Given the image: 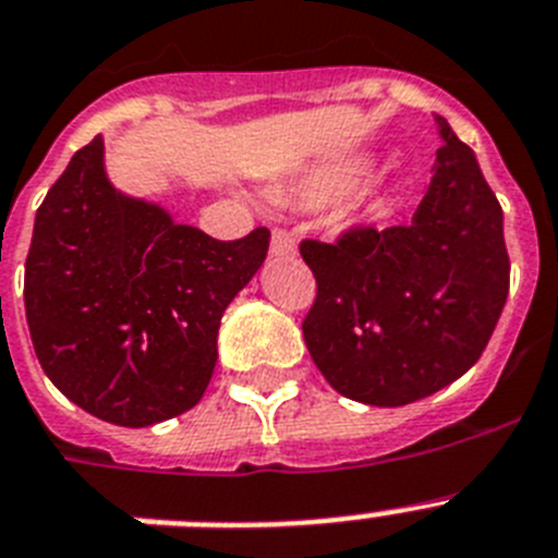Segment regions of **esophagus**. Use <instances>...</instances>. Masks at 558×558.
Masks as SVG:
<instances>
[{"mask_svg":"<svg viewBox=\"0 0 558 558\" xmlns=\"http://www.w3.org/2000/svg\"><path fill=\"white\" fill-rule=\"evenodd\" d=\"M270 254L274 256H288L296 254V236L284 228H274V236H270Z\"/></svg>","mask_w":558,"mask_h":558,"instance_id":"34e87169","label":"esophagus"}]
</instances>
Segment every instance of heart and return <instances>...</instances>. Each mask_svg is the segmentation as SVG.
<instances>
[{
	"label": "heart",
	"mask_w": 558,
	"mask_h": 558,
	"mask_svg": "<svg viewBox=\"0 0 558 558\" xmlns=\"http://www.w3.org/2000/svg\"><path fill=\"white\" fill-rule=\"evenodd\" d=\"M366 174H369V163L361 157L341 160V163H332L327 169H318L313 178L304 180L302 197L313 206H330V203L350 197L364 183Z\"/></svg>",
	"instance_id": "heart-1"
}]
</instances>
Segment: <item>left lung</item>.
Listing matches in <instances>:
<instances>
[{
  "instance_id": "8db88e82",
  "label": "left lung",
  "mask_w": 558,
  "mask_h": 558,
  "mask_svg": "<svg viewBox=\"0 0 558 558\" xmlns=\"http://www.w3.org/2000/svg\"><path fill=\"white\" fill-rule=\"evenodd\" d=\"M435 121L442 146L409 226L299 245L318 288L304 344L336 392L369 407H407L469 373L508 299L502 208L474 151Z\"/></svg>"
}]
</instances>
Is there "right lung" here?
<instances>
[{
	"instance_id": "1",
	"label": "right lung",
	"mask_w": 558,
	"mask_h": 558,
	"mask_svg": "<svg viewBox=\"0 0 558 558\" xmlns=\"http://www.w3.org/2000/svg\"><path fill=\"white\" fill-rule=\"evenodd\" d=\"M268 245V228L220 242L121 194L104 169V137H93L33 226L25 313L41 369L116 426L183 415L211 380L222 313Z\"/></svg>"
}]
</instances>
